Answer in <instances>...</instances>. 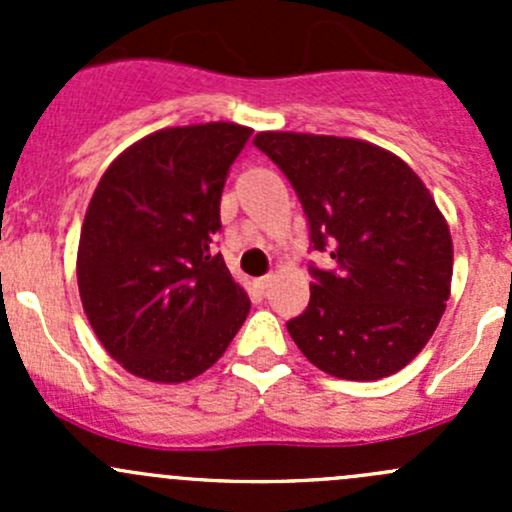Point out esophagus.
<instances>
[{
  "mask_svg": "<svg viewBox=\"0 0 512 512\" xmlns=\"http://www.w3.org/2000/svg\"><path fill=\"white\" fill-rule=\"evenodd\" d=\"M272 280H275V277H272V275H265V277H260V280H257V287H260L262 292H265V289L272 285Z\"/></svg>",
  "mask_w": 512,
  "mask_h": 512,
  "instance_id": "esophagus-1",
  "label": "esophagus"
}]
</instances>
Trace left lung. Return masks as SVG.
I'll return each mask as SVG.
<instances>
[{"label":"left lung","instance_id":"8db88e82","mask_svg":"<svg viewBox=\"0 0 512 512\" xmlns=\"http://www.w3.org/2000/svg\"><path fill=\"white\" fill-rule=\"evenodd\" d=\"M292 183L309 225V304L287 329L327 374L374 381L404 369L436 332L451 294L453 242L421 178L366 141L257 133Z\"/></svg>","mask_w":512,"mask_h":512}]
</instances>
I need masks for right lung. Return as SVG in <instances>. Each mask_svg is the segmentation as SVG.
<instances>
[{
  "mask_svg": "<svg viewBox=\"0 0 512 512\" xmlns=\"http://www.w3.org/2000/svg\"><path fill=\"white\" fill-rule=\"evenodd\" d=\"M252 131L237 123L163 128L108 165L79 240V292L123 369L178 384L215 364L250 312L215 235L232 160Z\"/></svg>",
  "mask_w": 512,
  "mask_h": 512,
  "instance_id": "right-lung-1",
  "label": "right lung"
}]
</instances>
